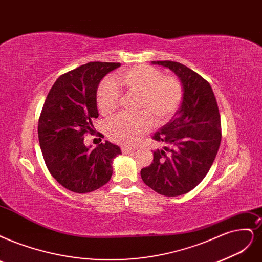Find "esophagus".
I'll return each instance as SVG.
<instances>
[{
	"label": "esophagus",
	"mask_w": 262,
	"mask_h": 262,
	"mask_svg": "<svg viewBox=\"0 0 262 262\" xmlns=\"http://www.w3.org/2000/svg\"><path fill=\"white\" fill-rule=\"evenodd\" d=\"M122 152L124 153V154H128V153H133L134 151H135V149H133V148H126V147H122Z\"/></svg>",
	"instance_id": "obj_1"
}]
</instances>
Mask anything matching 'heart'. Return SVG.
I'll use <instances>...</instances> for the list:
<instances>
[{"label":"heart","instance_id":"1","mask_svg":"<svg viewBox=\"0 0 262 262\" xmlns=\"http://www.w3.org/2000/svg\"><path fill=\"white\" fill-rule=\"evenodd\" d=\"M118 81L128 94L139 95L137 115H120L106 125L109 138L125 147L136 144L152 127L167 123L178 110L183 87L176 76H167L157 68L140 64L121 71ZM122 91L112 79H104L97 89L99 111L109 115L118 109Z\"/></svg>","mask_w":262,"mask_h":262}]
</instances>
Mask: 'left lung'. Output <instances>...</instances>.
Listing matches in <instances>:
<instances>
[{"label": "left lung", "mask_w": 262, "mask_h": 262, "mask_svg": "<svg viewBox=\"0 0 262 262\" xmlns=\"http://www.w3.org/2000/svg\"><path fill=\"white\" fill-rule=\"evenodd\" d=\"M179 76L183 98L172 119L152 136L163 144L153 152V162L141 169L148 187L165 196H177L194 189L214 163L221 141V121L209 83L185 64L152 61Z\"/></svg>", "instance_id": "8db88e82"}]
</instances>
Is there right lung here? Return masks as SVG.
<instances>
[{"instance_id": "add662e5", "label": "right lung", "mask_w": 262, "mask_h": 262, "mask_svg": "<svg viewBox=\"0 0 262 262\" xmlns=\"http://www.w3.org/2000/svg\"><path fill=\"white\" fill-rule=\"evenodd\" d=\"M120 66L100 61L83 64L58 77L45 99L37 126L43 158L52 176L72 192L89 193L104 186L112 176V160L121 154L120 147L108 140L95 149L84 143V135L96 130L97 87Z\"/></svg>"}]
</instances>
